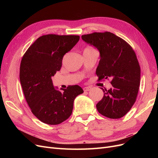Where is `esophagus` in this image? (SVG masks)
I'll return each instance as SVG.
<instances>
[{
  "label": "esophagus",
  "mask_w": 158,
  "mask_h": 158,
  "mask_svg": "<svg viewBox=\"0 0 158 158\" xmlns=\"http://www.w3.org/2000/svg\"><path fill=\"white\" fill-rule=\"evenodd\" d=\"M91 89H92V88L89 87V86H88V87H84V88H83L84 92H88V91H89Z\"/></svg>",
  "instance_id": "34e87169"
}]
</instances>
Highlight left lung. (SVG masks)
Listing matches in <instances>:
<instances>
[{"instance_id": "obj_1", "label": "left lung", "mask_w": 158, "mask_h": 158, "mask_svg": "<svg viewBox=\"0 0 158 158\" xmlns=\"http://www.w3.org/2000/svg\"><path fill=\"white\" fill-rule=\"evenodd\" d=\"M82 39L99 52V80L111 78V88H101L104 95L96 105L98 111L110 118H121L135 103L140 86V69L135 52L125 40L111 32L84 35Z\"/></svg>"}]
</instances>
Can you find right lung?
<instances>
[{
	"mask_svg": "<svg viewBox=\"0 0 158 158\" xmlns=\"http://www.w3.org/2000/svg\"><path fill=\"white\" fill-rule=\"evenodd\" d=\"M79 40L78 35H43L22 57L20 80L23 94L32 113L43 123L59 125L66 120L73 113L75 98L84 92L78 85L60 88V92L52 81L64 55Z\"/></svg>",
	"mask_w": 158,
	"mask_h": 158,
	"instance_id": "right-lung-1",
	"label": "right lung"
}]
</instances>
